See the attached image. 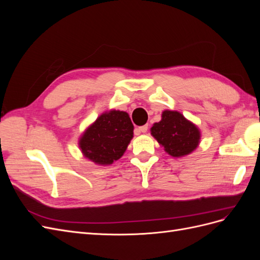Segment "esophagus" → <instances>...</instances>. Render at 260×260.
Segmentation results:
<instances>
[{
	"mask_svg": "<svg viewBox=\"0 0 260 260\" xmlns=\"http://www.w3.org/2000/svg\"><path fill=\"white\" fill-rule=\"evenodd\" d=\"M147 124H145V125H142V127H139L137 130L141 133V132H142V133H145L146 131H147Z\"/></svg>",
	"mask_w": 260,
	"mask_h": 260,
	"instance_id": "34e87169",
	"label": "esophagus"
}]
</instances>
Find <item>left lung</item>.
Returning <instances> with one entry per match:
<instances>
[{
  "instance_id": "1",
  "label": "left lung",
  "mask_w": 260,
  "mask_h": 260,
  "mask_svg": "<svg viewBox=\"0 0 260 260\" xmlns=\"http://www.w3.org/2000/svg\"><path fill=\"white\" fill-rule=\"evenodd\" d=\"M151 135L172 157L191 154L199 146L201 139L199 128L176 111H164L161 120L151 128Z\"/></svg>"
}]
</instances>
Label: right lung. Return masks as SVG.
Listing matches in <instances>:
<instances>
[{
  "instance_id": "obj_1",
  "label": "right lung",
  "mask_w": 260,
  "mask_h": 260,
  "mask_svg": "<svg viewBox=\"0 0 260 260\" xmlns=\"http://www.w3.org/2000/svg\"><path fill=\"white\" fill-rule=\"evenodd\" d=\"M132 138L133 124L128 113L112 109L82 133L79 147L85 158L104 166L120 158Z\"/></svg>"
}]
</instances>
